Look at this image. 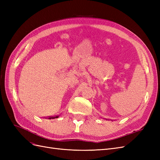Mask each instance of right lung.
<instances>
[{
  "label": "right lung",
  "instance_id": "1",
  "mask_svg": "<svg viewBox=\"0 0 160 160\" xmlns=\"http://www.w3.org/2000/svg\"><path fill=\"white\" fill-rule=\"evenodd\" d=\"M58 117H59V116H56V117H51V118H49V119H55V118H58Z\"/></svg>",
  "mask_w": 160,
  "mask_h": 160
}]
</instances>
